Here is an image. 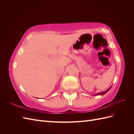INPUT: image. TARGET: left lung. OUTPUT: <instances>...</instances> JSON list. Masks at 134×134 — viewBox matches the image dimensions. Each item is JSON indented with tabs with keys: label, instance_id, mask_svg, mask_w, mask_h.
Wrapping results in <instances>:
<instances>
[{
	"label": "left lung",
	"instance_id": "8db88e82",
	"mask_svg": "<svg viewBox=\"0 0 134 134\" xmlns=\"http://www.w3.org/2000/svg\"><path fill=\"white\" fill-rule=\"evenodd\" d=\"M111 88V87H109L107 90H106V91H104V92H100V93H97V94H94V96H99V95H101V96H102V95H103V94H106V93H107V92H108L109 90H110V89Z\"/></svg>",
	"mask_w": 134,
	"mask_h": 134
}]
</instances>
